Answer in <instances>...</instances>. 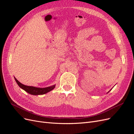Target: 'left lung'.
Instances as JSON below:
<instances>
[{"label":"left lung","mask_w":134,"mask_h":134,"mask_svg":"<svg viewBox=\"0 0 134 134\" xmlns=\"http://www.w3.org/2000/svg\"><path fill=\"white\" fill-rule=\"evenodd\" d=\"M111 90H110V91H111Z\"/></svg>","instance_id":"1"}]
</instances>
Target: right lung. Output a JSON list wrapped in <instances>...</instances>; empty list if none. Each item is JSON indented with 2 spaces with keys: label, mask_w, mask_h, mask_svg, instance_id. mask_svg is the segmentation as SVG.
<instances>
[{
  "label": "right lung",
  "mask_w": 134,
  "mask_h": 134,
  "mask_svg": "<svg viewBox=\"0 0 134 134\" xmlns=\"http://www.w3.org/2000/svg\"><path fill=\"white\" fill-rule=\"evenodd\" d=\"M14 79L20 88L32 95H42L46 94V93L54 90L55 87V85L46 88H37L33 86H27L20 83L15 78H14Z\"/></svg>",
  "instance_id": "1"
}]
</instances>
